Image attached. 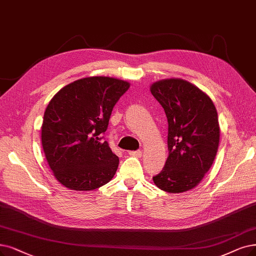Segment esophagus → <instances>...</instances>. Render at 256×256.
Here are the masks:
<instances>
[{
  "label": "esophagus",
  "mask_w": 256,
  "mask_h": 256,
  "mask_svg": "<svg viewBox=\"0 0 256 256\" xmlns=\"http://www.w3.org/2000/svg\"><path fill=\"white\" fill-rule=\"evenodd\" d=\"M129 156H136V158H140L142 156V151L140 150H136V151H129Z\"/></svg>",
  "instance_id": "obj_1"
}]
</instances>
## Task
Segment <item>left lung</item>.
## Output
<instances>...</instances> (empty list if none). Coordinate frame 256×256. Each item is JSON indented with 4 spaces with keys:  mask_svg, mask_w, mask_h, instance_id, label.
Returning <instances> with one entry per match:
<instances>
[{
    "mask_svg": "<svg viewBox=\"0 0 256 256\" xmlns=\"http://www.w3.org/2000/svg\"><path fill=\"white\" fill-rule=\"evenodd\" d=\"M168 120L165 167L153 182L169 193L193 189L205 176L220 144L218 112L211 98L182 78L162 80L150 87Z\"/></svg>",
    "mask_w": 256,
    "mask_h": 256,
    "instance_id": "left-lung-1",
    "label": "left lung"
}]
</instances>
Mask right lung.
I'll return each instance as SVG.
<instances>
[{
    "instance_id": "add662e5",
    "label": "right lung",
    "mask_w": 256,
    "mask_h": 256,
    "mask_svg": "<svg viewBox=\"0 0 256 256\" xmlns=\"http://www.w3.org/2000/svg\"><path fill=\"white\" fill-rule=\"evenodd\" d=\"M126 80L90 76L74 80L51 98L42 124V146L56 178L70 190L89 191L114 176L118 158L102 134Z\"/></svg>"
}]
</instances>
